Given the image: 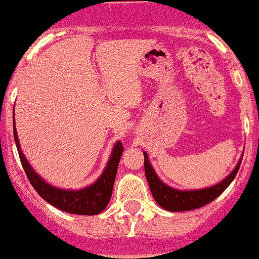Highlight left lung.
I'll return each instance as SVG.
<instances>
[{"mask_svg":"<svg viewBox=\"0 0 259 259\" xmlns=\"http://www.w3.org/2000/svg\"><path fill=\"white\" fill-rule=\"evenodd\" d=\"M143 156H145V174H146V179H148L149 188H150L153 197L160 207H163L164 209L171 211V212L200 208V207L208 204L212 200L217 199L235 179L236 174L240 168L241 158H243V156H241L233 171L217 185H212L208 188H201V189L179 190L171 188L169 185L164 184L163 181L158 178V175L149 161L148 153L143 152Z\"/></svg>","mask_w":259,"mask_h":259,"instance_id":"8db88e82","label":"left lung"}]
</instances>
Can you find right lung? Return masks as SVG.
<instances>
[{
    "label": "right lung",
    "mask_w": 259,
    "mask_h": 259,
    "mask_svg": "<svg viewBox=\"0 0 259 259\" xmlns=\"http://www.w3.org/2000/svg\"><path fill=\"white\" fill-rule=\"evenodd\" d=\"M13 138H15V143L18 148L19 157H20V161L23 165L24 172L27 175L30 184L33 185L34 189L37 190V193L45 201H48L51 205H54V207L62 209L65 212L77 215H96L106 208L109 201H110L113 185L116 181L118 163H120V158H121V154L124 152L122 143L120 141H117L116 145L113 146L109 161H107L103 172L101 174V177L96 179L94 184L74 190L60 189V188L52 186L34 171V168L30 165L27 158L24 157L23 152L20 149L18 132H16V127H15V111H13Z\"/></svg>",
    "instance_id": "1"
}]
</instances>
